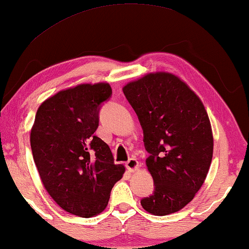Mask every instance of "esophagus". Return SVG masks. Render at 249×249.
Instances as JSON below:
<instances>
[{"mask_svg":"<svg viewBox=\"0 0 249 249\" xmlns=\"http://www.w3.org/2000/svg\"><path fill=\"white\" fill-rule=\"evenodd\" d=\"M139 166V161L136 160V158H130L127 163H125V167L129 172H135L137 168Z\"/></svg>","mask_w":249,"mask_h":249,"instance_id":"obj_1","label":"esophagus"}]
</instances>
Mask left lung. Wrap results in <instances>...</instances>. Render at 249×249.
<instances>
[{
	"instance_id": "1",
	"label": "left lung",
	"mask_w": 249,
	"mask_h": 249,
	"mask_svg": "<svg viewBox=\"0 0 249 249\" xmlns=\"http://www.w3.org/2000/svg\"><path fill=\"white\" fill-rule=\"evenodd\" d=\"M124 93L142 128L155 185L140 203L155 215L181 210L202 186L213 153L203 103L178 76L163 71L128 83Z\"/></svg>"
}]
</instances>
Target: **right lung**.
Segmentation results:
<instances>
[{"label":"right lung","instance_id":"1","mask_svg":"<svg viewBox=\"0 0 249 249\" xmlns=\"http://www.w3.org/2000/svg\"><path fill=\"white\" fill-rule=\"evenodd\" d=\"M112 95L107 83L64 89L39 107L30 145L41 182L53 201L71 214L102 212L124 167L114 164L109 146L94 135L103 102Z\"/></svg>","mask_w":249,"mask_h":249}]
</instances>
